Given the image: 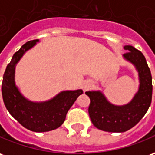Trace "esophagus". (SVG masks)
I'll list each match as a JSON object with an SVG mask.
<instances>
[{
  "mask_svg": "<svg viewBox=\"0 0 155 155\" xmlns=\"http://www.w3.org/2000/svg\"><path fill=\"white\" fill-rule=\"evenodd\" d=\"M91 87V82L90 81H86L84 84H83V90L84 92L88 90L89 88Z\"/></svg>",
  "mask_w": 155,
  "mask_h": 155,
  "instance_id": "1",
  "label": "esophagus"
}]
</instances>
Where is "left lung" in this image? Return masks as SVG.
Segmentation results:
<instances>
[{
  "label": "left lung",
  "mask_w": 155,
  "mask_h": 155,
  "mask_svg": "<svg viewBox=\"0 0 155 155\" xmlns=\"http://www.w3.org/2000/svg\"><path fill=\"white\" fill-rule=\"evenodd\" d=\"M128 51L123 55L138 73V90L127 104L110 103L100 90L86 92L90 99L88 114L92 123L100 130L109 133H124L133 127L148 111L152 100V76L144 55L132 45H125Z\"/></svg>",
  "instance_id": "8db88e82"
}]
</instances>
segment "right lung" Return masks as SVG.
<instances>
[{
    "instance_id": "obj_1",
    "label": "right lung",
    "mask_w": 155,
    "mask_h": 155,
    "mask_svg": "<svg viewBox=\"0 0 155 155\" xmlns=\"http://www.w3.org/2000/svg\"><path fill=\"white\" fill-rule=\"evenodd\" d=\"M39 42V39L28 41L13 55L3 76L2 92L4 104L12 117L25 128L35 133H44L62 125L67 111L84 92L82 89L61 91L51 100L42 102L31 101L22 95L15 84L16 65L26 51Z\"/></svg>"
}]
</instances>
